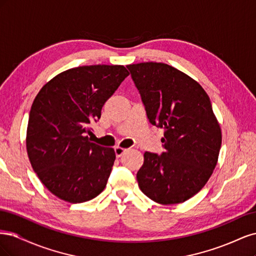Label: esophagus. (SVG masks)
<instances>
[{
    "mask_svg": "<svg viewBox=\"0 0 256 256\" xmlns=\"http://www.w3.org/2000/svg\"><path fill=\"white\" fill-rule=\"evenodd\" d=\"M114 152H115L116 157L120 158V157L122 156V154L126 152V150H125V148H122V147H120V146H116L115 148H114Z\"/></svg>",
    "mask_w": 256,
    "mask_h": 256,
    "instance_id": "esophagus-1",
    "label": "esophagus"
}]
</instances>
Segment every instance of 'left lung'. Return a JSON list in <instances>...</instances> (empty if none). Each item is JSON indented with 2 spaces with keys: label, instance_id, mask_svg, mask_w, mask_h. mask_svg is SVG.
Listing matches in <instances>:
<instances>
[{
  "label": "left lung",
  "instance_id": "8db88e82",
  "mask_svg": "<svg viewBox=\"0 0 256 256\" xmlns=\"http://www.w3.org/2000/svg\"><path fill=\"white\" fill-rule=\"evenodd\" d=\"M127 68L150 124L164 129V152L144 154L138 187L156 203H184L204 187L218 162L222 134L210 99L196 80L168 64Z\"/></svg>",
  "mask_w": 256,
  "mask_h": 256
}]
</instances>
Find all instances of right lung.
<instances>
[{
  "label": "right lung",
  "instance_id": "add662e5",
  "mask_svg": "<svg viewBox=\"0 0 256 256\" xmlns=\"http://www.w3.org/2000/svg\"><path fill=\"white\" fill-rule=\"evenodd\" d=\"M129 76L122 65L68 69L35 97L26 130V152L35 173L52 194L76 204L104 191L115 152L90 141L88 124Z\"/></svg>",
  "mask_w": 256,
  "mask_h": 256
}]
</instances>
